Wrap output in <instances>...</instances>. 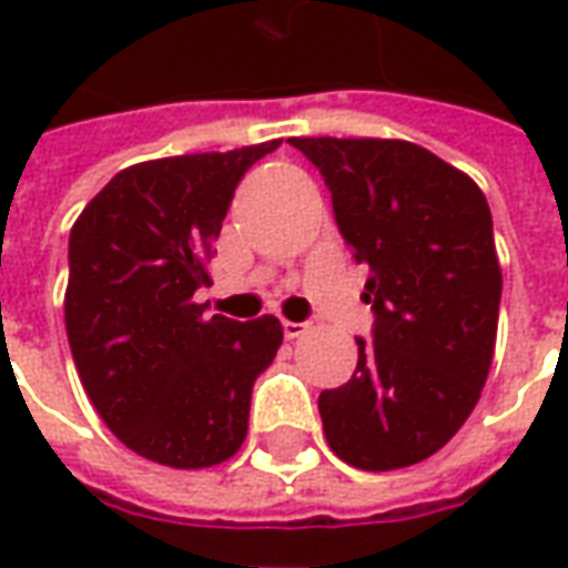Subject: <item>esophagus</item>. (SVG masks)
<instances>
[{"mask_svg":"<svg viewBox=\"0 0 568 568\" xmlns=\"http://www.w3.org/2000/svg\"><path fill=\"white\" fill-rule=\"evenodd\" d=\"M304 332H307V325H304V322H288V320L283 322V334L288 337V341H295V337H301Z\"/></svg>","mask_w":568,"mask_h":568,"instance_id":"34e87169","label":"esophagus"}]
</instances>
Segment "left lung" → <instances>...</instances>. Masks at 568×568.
Listing matches in <instances>:
<instances>
[{"label": "left lung", "mask_w": 568, "mask_h": 568, "mask_svg": "<svg viewBox=\"0 0 568 568\" xmlns=\"http://www.w3.org/2000/svg\"><path fill=\"white\" fill-rule=\"evenodd\" d=\"M288 142L332 191L374 310L353 377L320 395L328 447L365 471L423 463L475 410L493 362L501 271L487 197L414 142Z\"/></svg>", "instance_id": "obj_1"}]
</instances>
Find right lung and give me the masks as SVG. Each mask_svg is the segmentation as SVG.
Instances as JSON below:
<instances>
[{
  "instance_id": "1",
  "label": "right lung",
  "mask_w": 568,
  "mask_h": 568,
  "mask_svg": "<svg viewBox=\"0 0 568 568\" xmlns=\"http://www.w3.org/2000/svg\"><path fill=\"white\" fill-rule=\"evenodd\" d=\"M283 145L133 163L69 234L67 334L84 393L121 444L170 468L231 459L252 386L283 344L276 316L206 320L194 292L240 179Z\"/></svg>"
}]
</instances>
